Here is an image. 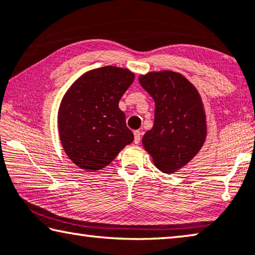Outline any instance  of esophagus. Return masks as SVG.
<instances>
[{
    "mask_svg": "<svg viewBox=\"0 0 255 255\" xmlns=\"http://www.w3.org/2000/svg\"><path fill=\"white\" fill-rule=\"evenodd\" d=\"M140 138H142V132L139 130H135L134 131V142L135 144H138L140 142Z\"/></svg>",
    "mask_w": 255,
    "mask_h": 255,
    "instance_id": "obj_1",
    "label": "esophagus"
}]
</instances>
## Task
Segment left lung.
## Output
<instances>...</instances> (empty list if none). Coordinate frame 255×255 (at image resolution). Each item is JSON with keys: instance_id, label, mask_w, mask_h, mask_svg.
<instances>
[{"instance_id": "obj_1", "label": "left lung", "mask_w": 255, "mask_h": 255, "mask_svg": "<svg viewBox=\"0 0 255 255\" xmlns=\"http://www.w3.org/2000/svg\"><path fill=\"white\" fill-rule=\"evenodd\" d=\"M139 83L155 102L154 125L143 136V146L157 169L172 173L187 164L205 142L201 96L178 72H148L139 76Z\"/></svg>"}]
</instances>
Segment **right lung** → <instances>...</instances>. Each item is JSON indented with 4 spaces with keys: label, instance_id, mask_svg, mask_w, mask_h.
I'll return each mask as SVG.
<instances>
[{
    "label": "right lung",
    "instance_id": "add662e5",
    "mask_svg": "<svg viewBox=\"0 0 255 255\" xmlns=\"http://www.w3.org/2000/svg\"><path fill=\"white\" fill-rule=\"evenodd\" d=\"M128 69L107 66L87 71L64 94L58 113L62 147L77 167L106 168L134 135L119 101L134 82Z\"/></svg>",
    "mask_w": 255,
    "mask_h": 255
}]
</instances>
